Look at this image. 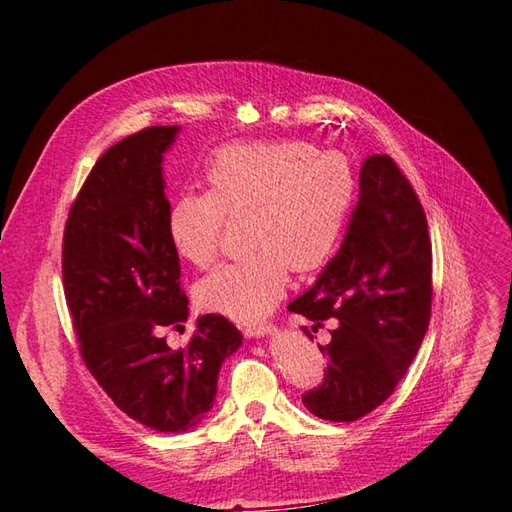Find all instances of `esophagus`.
Here are the masks:
<instances>
[{"mask_svg":"<svg viewBox=\"0 0 512 512\" xmlns=\"http://www.w3.org/2000/svg\"><path fill=\"white\" fill-rule=\"evenodd\" d=\"M269 333H271V324H267V322H254V324H247V327H245L247 337H262V335H269Z\"/></svg>","mask_w":512,"mask_h":512,"instance_id":"1","label":"esophagus"}]
</instances>
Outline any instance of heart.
I'll use <instances>...</instances> for the list:
<instances>
[{
  "mask_svg": "<svg viewBox=\"0 0 512 512\" xmlns=\"http://www.w3.org/2000/svg\"><path fill=\"white\" fill-rule=\"evenodd\" d=\"M205 192H181L166 211V237L179 260L207 267L218 256L226 220L245 215L252 252L200 280L196 299L232 320L267 316L290 267L320 269L335 254L350 218L356 179L337 151L305 141L228 145L203 168Z\"/></svg>",
  "mask_w": 512,
  "mask_h": 512,
  "instance_id": "obj_1",
  "label": "heart"
}]
</instances>
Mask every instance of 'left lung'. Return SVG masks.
<instances>
[{"label": "left lung", "mask_w": 512, "mask_h": 512, "mask_svg": "<svg viewBox=\"0 0 512 512\" xmlns=\"http://www.w3.org/2000/svg\"><path fill=\"white\" fill-rule=\"evenodd\" d=\"M314 320L335 318L320 386L305 408L352 423L391 397L423 344L431 314V241L425 211L393 158L376 153L361 166L359 203L339 252L316 284L288 305ZM303 333L312 337L305 327Z\"/></svg>", "instance_id": "8db88e82"}]
</instances>
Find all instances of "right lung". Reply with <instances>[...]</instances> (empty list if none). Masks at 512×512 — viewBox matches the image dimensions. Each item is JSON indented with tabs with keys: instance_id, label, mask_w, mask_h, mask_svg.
Listing matches in <instances>:
<instances>
[{
	"instance_id": "obj_1",
	"label": "right lung",
	"mask_w": 512,
	"mask_h": 512,
	"mask_svg": "<svg viewBox=\"0 0 512 512\" xmlns=\"http://www.w3.org/2000/svg\"><path fill=\"white\" fill-rule=\"evenodd\" d=\"M179 126H151L108 147L64 230V292L91 376L119 410L164 433L194 429L213 408L222 363L243 342L218 314L185 348L162 331L188 320L179 258L166 237L162 160Z\"/></svg>"
}]
</instances>
